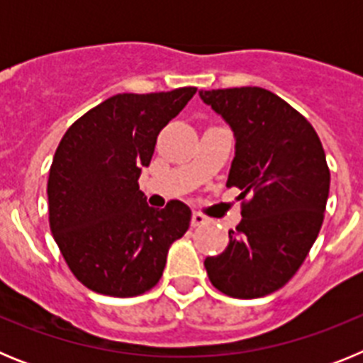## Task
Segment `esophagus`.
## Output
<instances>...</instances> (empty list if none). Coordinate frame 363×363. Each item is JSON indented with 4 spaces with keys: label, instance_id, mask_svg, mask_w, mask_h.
<instances>
[{
    "label": "esophagus",
    "instance_id": "obj_1",
    "mask_svg": "<svg viewBox=\"0 0 363 363\" xmlns=\"http://www.w3.org/2000/svg\"><path fill=\"white\" fill-rule=\"evenodd\" d=\"M203 223H207V218H205L203 214L192 213V220H191L192 227H200V225H203Z\"/></svg>",
    "mask_w": 363,
    "mask_h": 363
}]
</instances>
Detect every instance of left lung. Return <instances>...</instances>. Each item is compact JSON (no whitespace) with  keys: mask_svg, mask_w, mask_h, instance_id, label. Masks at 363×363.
I'll return each instance as SVG.
<instances>
[{"mask_svg":"<svg viewBox=\"0 0 363 363\" xmlns=\"http://www.w3.org/2000/svg\"><path fill=\"white\" fill-rule=\"evenodd\" d=\"M200 98L233 129L227 187L242 191V221L205 269L227 296H265L296 274L318 236L331 184L325 152L313 125L262 86L201 91Z\"/></svg>","mask_w":363,"mask_h":363,"instance_id":"8db88e82","label":"left lung"}]
</instances>
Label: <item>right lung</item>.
<instances>
[{"label":"right lung","mask_w":363,"mask_h":363,"mask_svg":"<svg viewBox=\"0 0 363 363\" xmlns=\"http://www.w3.org/2000/svg\"><path fill=\"white\" fill-rule=\"evenodd\" d=\"M194 94L196 86L112 96L74 121L57 145L47 184L50 230L74 277L94 293L150 291L171 243L187 233V205L152 209L138 179L160 130Z\"/></svg>","instance_id":"right-lung-1"}]
</instances>
